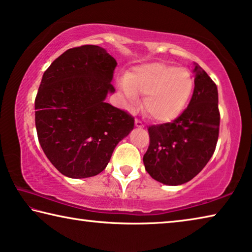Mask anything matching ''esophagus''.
I'll return each instance as SVG.
<instances>
[{"instance_id":"34e87169","label":"esophagus","mask_w":252,"mask_h":252,"mask_svg":"<svg viewBox=\"0 0 252 252\" xmlns=\"http://www.w3.org/2000/svg\"><path fill=\"white\" fill-rule=\"evenodd\" d=\"M135 126L138 127V128H142V127H144V124L139 119H135Z\"/></svg>"}]
</instances>
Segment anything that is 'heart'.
I'll return each mask as SVG.
<instances>
[{
    "label": "heart",
    "instance_id": "b5f03b06",
    "mask_svg": "<svg viewBox=\"0 0 252 252\" xmlns=\"http://www.w3.org/2000/svg\"><path fill=\"white\" fill-rule=\"evenodd\" d=\"M194 81L187 69L165 63H147L135 68L121 80V88L130 105L145 94L144 108L158 122L179 117L191 97Z\"/></svg>",
    "mask_w": 252,
    "mask_h": 252
}]
</instances>
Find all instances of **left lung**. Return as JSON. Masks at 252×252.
I'll use <instances>...</instances> for the list:
<instances>
[{
    "label": "left lung",
    "mask_w": 252,
    "mask_h": 252,
    "mask_svg": "<svg viewBox=\"0 0 252 252\" xmlns=\"http://www.w3.org/2000/svg\"><path fill=\"white\" fill-rule=\"evenodd\" d=\"M194 90L189 104L171 123L148 127L150 146L143 162L154 180L167 185L191 181L216 151L220 127L218 88L194 63Z\"/></svg>",
    "instance_id": "left-lung-1"
}]
</instances>
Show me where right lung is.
I'll use <instances>...</instances> for the list:
<instances>
[{"label": "right lung", "instance_id": "add662e5", "mask_svg": "<svg viewBox=\"0 0 252 252\" xmlns=\"http://www.w3.org/2000/svg\"><path fill=\"white\" fill-rule=\"evenodd\" d=\"M116 60L86 44L63 52L45 70L35 97V127L45 156L61 174L84 179L106 168L134 117L105 101Z\"/></svg>", "mask_w": 252, "mask_h": 252}]
</instances>
